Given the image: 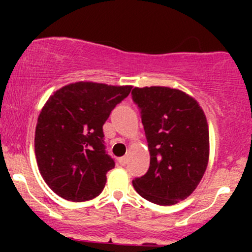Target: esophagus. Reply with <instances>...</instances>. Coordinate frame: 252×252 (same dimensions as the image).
Wrapping results in <instances>:
<instances>
[{
	"label": "esophagus",
	"mask_w": 252,
	"mask_h": 252,
	"mask_svg": "<svg viewBox=\"0 0 252 252\" xmlns=\"http://www.w3.org/2000/svg\"><path fill=\"white\" fill-rule=\"evenodd\" d=\"M118 162H120L121 166H126V156H123V158H118Z\"/></svg>",
	"instance_id": "obj_1"
}]
</instances>
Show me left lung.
<instances>
[{
    "mask_svg": "<svg viewBox=\"0 0 252 252\" xmlns=\"http://www.w3.org/2000/svg\"><path fill=\"white\" fill-rule=\"evenodd\" d=\"M150 153L148 172L132 180L136 192L168 206L185 200L204 176L209 162L206 116L185 92L164 86L132 89Z\"/></svg>",
    "mask_w": 252,
    "mask_h": 252,
    "instance_id": "left-lung-1",
    "label": "left lung"
}]
</instances>
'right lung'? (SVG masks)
<instances>
[{"mask_svg": "<svg viewBox=\"0 0 252 252\" xmlns=\"http://www.w3.org/2000/svg\"><path fill=\"white\" fill-rule=\"evenodd\" d=\"M131 86L92 82L66 85L48 98L37 118L35 156L48 187L66 200H91L102 193L115 167L103 126Z\"/></svg>", "mask_w": 252, "mask_h": 252, "instance_id": "1", "label": "right lung"}]
</instances>
